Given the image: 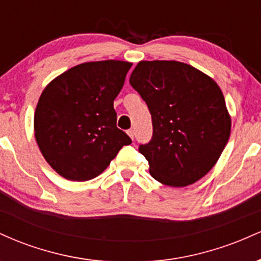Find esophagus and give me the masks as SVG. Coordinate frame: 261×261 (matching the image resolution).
<instances>
[{
    "label": "esophagus",
    "instance_id": "34e87169",
    "mask_svg": "<svg viewBox=\"0 0 261 261\" xmlns=\"http://www.w3.org/2000/svg\"><path fill=\"white\" fill-rule=\"evenodd\" d=\"M127 135H128V136L131 137V139H134V135H135V133H134L133 128H130V130H127Z\"/></svg>",
    "mask_w": 261,
    "mask_h": 261
}]
</instances>
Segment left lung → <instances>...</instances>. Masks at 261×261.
<instances>
[{
	"instance_id": "obj_1",
	"label": "left lung",
	"mask_w": 261,
	"mask_h": 261,
	"mask_svg": "<svg viewBox=\"0 0 261 261\" xmlns=\"http://www.w3.org/2000/svg\"><path fill=\"white\" fill-rule=\"evenodd\" d=\"M130 85L147 104L153 134L139 146L149 173L181 188L206 175L229 139L230 118L214 80L178 61H141Z\"/></svg>"
}]
</instances>
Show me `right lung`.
Returning <instances> with one entry per match:
<instances>
[{"instance_id":"right-lung-1","label":"right lung","mask_w":261,"mask_h":261,"mask_svg":"<svg viewBox=\"0 0 261 261\" xmlns=\"http://www.w3.org/2000/svg\"><path fill=\"white\" fill-rule=\"evenodd\" d=\"M131 66L116 60L77 65L41 93L34 115L35 139L47 163L65 179L91 180L131 143L116 127L114 109Z\"/></svg>"}]
</instances>
